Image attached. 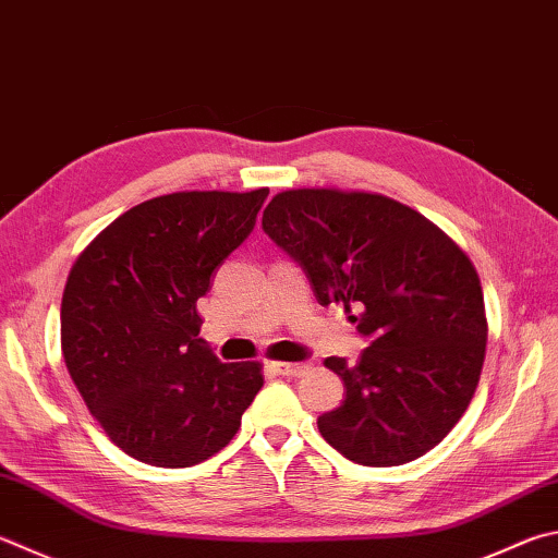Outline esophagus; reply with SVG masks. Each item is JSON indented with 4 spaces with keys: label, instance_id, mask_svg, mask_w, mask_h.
<instances>
[{
    "label": "esophagus",
    "instance_id": "34e87169",
    "mask_svg": "<svg viewBox=\"0 0 558 558\" xmlns=\"http://www.w3.org/2000/svg\"><path fill=\"white\" fill-rule=\"evenodd\" d=\"M310 368H312L310 363H290V361L272 363V371L280 373V376H305Z\"/></svg>",
    "mask_w": 558,
    "mask_h": 558
}]
</instances>
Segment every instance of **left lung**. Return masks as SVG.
Returning <instances> with one entry per match:
<instances>
[{
	"label": "left lung",
	"mask_w": 558,
	"mask_h": 558,
	"mask_svg": "<svg viewBox=\"0 0 558 558\" xmlns=\"http://www.w3.org/2000/svg\"><path fill=\"white\" fill-rule=\"evenodd\" d=\"M263 231L305 270L319 305H341L371 341L329 356L347 398L317 420L361 465H402L447 437L478 385L488 322L469 256L420 211L373 192L286 190Z\"/></svg>",
	"instance_id": "8db88e82"
}]
</instances>
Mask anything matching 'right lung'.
<instances>
[{"label": "right lung", "instance_id": "right-lung-1", "mask_svg": "<svg viewBox=\"0 0 558 558\" xmlns=\"http://www.w3.org/2000/svg\"><path fill=\"white\" fill-rule=\"evenodd\" d=\"M268 190L173 192L131 207L70 270L60 343L70 378L117 447L185 469L234 439L260 363H221L197 300L244 244Z\"/></svg>", "mask_w": 558, "mask_h": 558}]
</instances>
